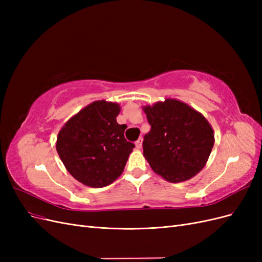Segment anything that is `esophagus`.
<instances>
[{
	"instance_id": "34e87169",
	"label": "esophagus",
	"mask_w": 262,
	"mask_h": 262,
	"mask_svg": "<svg viewBox=\"0 0 262 262\" xmlns=\"http://www.w3.org/2000/svg\"><path fill=\"white\" fill-rule=\"evenodd\" d=\"M142 142H143V139H142V138H140V139L136 142V146H137L138 149H140V148L142 147Z\"/></svg>"
}]
</instances>
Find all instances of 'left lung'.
<instances>
[{
    "label": "left lung",
    "mask_w": 262,
    "mask_h": 262,
    "mask_svg": "<svg viewBox=\"0 0 262 262\" xmlns=\"http://www.w3.org/2000/svg\"><path fill=\"white\" fill-rule=\"evenodd\" d=\"M143 112L150 124L143 155L153 171L169 182L186 181L200 172L214 145L207 118L173 98L143 106Z\"/></svg>",
    "instance_id": "1"
}]
</instances>
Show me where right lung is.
Segmentation results:
<instances>
[{"instance_id":"obj_1","label":"right lung","mask_w":262,"mask_h":262,"mask_svg":"<svg viewBox=\"0 0 262 262\" xmlns=\"http://www.w3.org/2000/svg\"><path fill=\"white\" fill-rule=\"evenodd\" d=\"M118 102L96 100L62 126L55 148L67 170L92 188L106 187L121 175L134 144L124 138L125 124L117 122Z\"/></svg>"}]
</instances>
